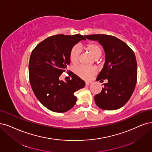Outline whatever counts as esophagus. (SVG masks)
I'll use <instances>...</instances> for the list:
<instances>
[{
    "label": "esophagus",
    "instance_id": "esophagus-1",
    "mask_svg": "<svg viewBox=\"0 0 152 152\" xmlns=\"http://www.w3.org/2000/svg\"><path fill=\"white\" fill-rule=\"evenodd\" d=\"M92 83L91 82V81H86L85 82V84H86V85H90V84H91Z\"/></svg>",
    "mask_w": 152,
    "mask_h": 152
}]
</instances>
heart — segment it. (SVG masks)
<instances>
[{"label": "heart", "mask_w": 152, "mask_h": 152, "mask_svg": "<svg viewBox=\"0 0 152 152\" xmlns=\"http://www.w3.org/2000/svg\"><path fill=\"white\" fill-rule=\"evenodd\" d=\"M84 49L91 54L95 59L99 58L103 53V49L96 42H88L84 46ZM80 50L77 48L74 47L71 50L69 53V61L72 64H76L79 59ZM96 69L93 67L79 66L76 69V73L84 80H89L96 74Z\"/></svg>", "instance_id": "1"}]
</instances>
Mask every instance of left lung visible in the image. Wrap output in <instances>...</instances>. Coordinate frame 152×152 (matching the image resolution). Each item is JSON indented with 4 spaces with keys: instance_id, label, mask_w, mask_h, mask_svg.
Wrapping results in <instances>:
<instances>
[{
    "instance_id": "left-lung-1",
    "label": "left lung",
    "mask_w": 152,
    "mask_h": 152,
    "mask_svg": "<svg viewBox=\"0 0 152 152\" xmlns=\"http://www.w3.org/2000/svg\"><path fill=\"white\" fill-rule=\"evenodd\" d=\"M103 47L105 63L96 81L108 80L100 93L94 96L99 108L115 110L124 106L133 93L137 80V64L133 50L120 39L105 34L85 36ZM103 80H101L102 81Z\"/></svg>"
}]
</instances>
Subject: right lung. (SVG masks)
<instances>
[{
    "instance_id": "right-lung-1",
    "label": "right lung",
    "mask_w": 152,
    "mask_h": 152,
    "mask_svg": "<svg viewBox=\"0 0 152 152\" xmlns=\"http://www.w3.org/2000/svg\"><path fill=\"white\" fill-rule=\"evenodd\" d=\"M85 37L80 34L50 36L32 51L29 63L31 86L37 99L50 111L64 113L71 109L77 101L74 93L85 86V82L72 72L71 80H59L70 64L71 49L79 41L86 40Z\"/></svg>"
}]
</instances>
